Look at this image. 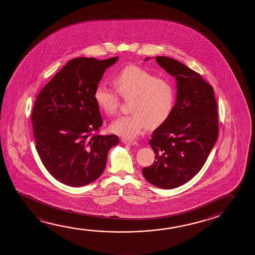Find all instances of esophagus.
I'll return each mask as SVG.
<instances>
[{"label":"esophagus","mask_w":255,"mask_h":255,"mask_svg":"<svg viewBox=\"0 0 255 255\" xmlns=\"http://www.w3.org/2000/svg\"><path fill=\"white\" fill-rule=\"evenodd\" d=\"M122 142L126 144H129V145H136L137 142L135 140H128V139H122Z\"/></svg>","instance_id":"obj_1"}]
</instances>
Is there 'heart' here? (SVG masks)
<instances>
[{
    "label": "heart",
    "mask_w": 255,
    "mask_h": 255,
    "mask_svg": "<svg viewBox=\"0 0 255 255\" xmlns=\"http://www.w3.org/2000/svg\"><path fill=\"white\" fill-rule=\"evenodd\" d=\"M113 85L124 99L129 100L130 114L120 117L111 124L114 134L124 138H134L146 127L156 128L163 125L175 105V91L170 83L146 70L130 66L113 77ZM97 107L108 116L118 113L120 99L115 91L97 85L94 92Z\"/></svg>",
    "instance_id": "heart-1"
}]
</instances>
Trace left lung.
<instances>
[{
    "label": "left lung",
    "mask_w": 255,
    "mask_h": 255,
    "mask_svg": "<svg viewBox=\"0 0 255 255\" xmlns=\"http://www.w3.org/2000/svg\"><path fill=\"white\" fill-rule=\"evenodd\" d=\"M155 60L176 78L177 98L168 121L152 132L149 145L155 160L142 173L151 185L172 189L192 179L207 160L219 134L218 104L200 74L168 57Z\"/></svg>",
    "instance_id": "left-lung-1"
}]
</instances>
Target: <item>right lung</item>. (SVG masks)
Listing matches in <instances>:
<instances>
[{
	"label": "right lung",
	"mask_w": 255,
	"mask_h": 255,
	"mask_svg": "<svg viewBox=\"0 0 255 255\" xmlns=\"http://www.w3.org/2000/svg\"><path fill=\"white\" fill-rule=\"evenodd\" d=\"M119 57L99 61L75 58L39 93L32 112L35 149L48 172L73 187L104 172L115 134H94L104 121L94 100L95 87Z\"/></svg>",
	"instance_id": "right-lung-1"
}]
</instances>
